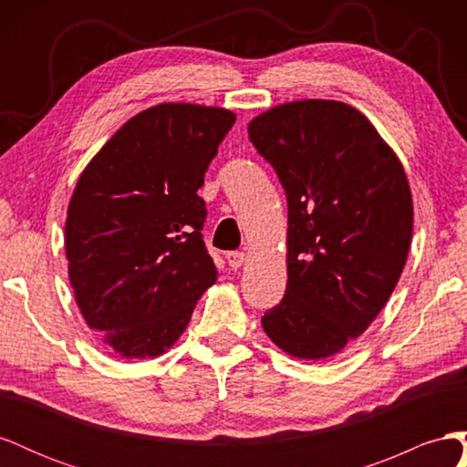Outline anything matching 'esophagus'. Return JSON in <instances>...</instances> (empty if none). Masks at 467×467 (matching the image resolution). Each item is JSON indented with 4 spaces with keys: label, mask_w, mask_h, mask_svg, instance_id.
<instances>
[{
    "label": "esophagus",
    "mask_w": 467,
    "mask_h": 467,
    "mask_svg": "<svg viewBox=\"0 0 467 467\" xmlns=\"http://www.w3.org/2000/svg\"><path fill=\"white\" fill-rule=\"evenodd\" d=\"M225 259H228V265L232 268H239L242 265H245L247 255L242 251H228V253H225Z\"/></svg>",
    "instance_id": "1"
}]
</instances>
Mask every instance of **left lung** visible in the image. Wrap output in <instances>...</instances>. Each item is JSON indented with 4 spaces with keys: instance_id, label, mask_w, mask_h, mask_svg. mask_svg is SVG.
<instances>
[{
    "instance_id": "left-lung-1",
    "label": "left lung",
    "mask_w": 467,
    "mask_h": 467,
    "mask_svg": "<svg viewBox=\"0 0 467 467\" xmlns=\"http://www.w3.org/2000/svg\"><path fill=\"white\" fill-rule=\"evenodd\" d=\"M247 132L288 201L286 294L263 329L294 358H331L370 327L403 273L405 169L360 110L327 99L276 105Z\"/></svg>"
}]
</instances>
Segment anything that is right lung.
I'll return each instance as SVG.
<instances>
[{
    "label": "right lung",
    "mask_w": 467,
    "mask_h": 467,
    "mask_svg": "<svg viewBox=\"0 0 467 467\" xmlns=\"http://www.w3.org/2000/svg\"><path fill=\"white\" fill-rule=\"evenodd\" d=\"M234 122L220 107H150L79 175L66 218L69 285L89 329L122 358L171 348L218 278L196 192Z\"/></svg>",
    "instance_id": "add662e5"
}]
</instances>
